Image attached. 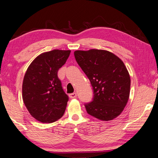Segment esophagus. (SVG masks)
<instances>
[{
	"instance_id": "34e87169",
	"label": "esophagus",
	"mask_w": 158,
	"mask_h": 158,
	"mask_svg": "<svg viewBox=\"0 0 158 158\" xmlns=\"http://www.w3.org/2000/svg\"><path fill=\"white\" fill-rule=\"evenodd\" d=\"M77 97V94L76 93H72V94H69V97L71 99H73V98H76Z\"/></svg>"
}]
</instances>
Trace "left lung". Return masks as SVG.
I'll use <instances>...</instances> for the list:
<instances>
[{"mask_svg": "<svg viewBox=\"0 0 158 158\" xmlns=\"http://www.w3.org/2000/svg\"><path fill=\"white\" fill-rule=\"evenodd\" d=\"M74 55L94 90L93 101L85 104L87 113L103 121L113 120L121 114L130 97L131 80L125 64L104 50H76Z\"/></svg>", "mask_w": 158, "mask_h": 158, "instance_id": "left-lung-1", "label": "left lung"}]
</instances>
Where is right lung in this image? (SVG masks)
I'll return each mask as SVG.
<instances>
[{
	"label": "right lung",
	"mask_w": 158,
	"mask_h": 158,
	"mask_svg": "<svg viewBox=\"0 0 158 158\" xmlns=\"http://www.w3.org/2000/svg\"><path fill=\"white\" fill-rule=\"evenodd\" d=\"M71 50H53L35 58L24 75L22 99L31 115L39 122L52 123L65 112L69 97L64 92L58 70Z\"/></svg>",
	"instance_id": "1"
}]
</instances>
